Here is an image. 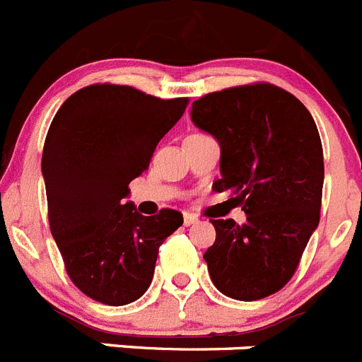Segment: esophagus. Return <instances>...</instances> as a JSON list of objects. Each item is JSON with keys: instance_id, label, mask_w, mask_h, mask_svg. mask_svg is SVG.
I'll return each instance as SVG.
<instances>
[{"instance_id": "1", "label": "esophagus", "mask_w": 362, "mask_h": 362, "mask_svg": "<svg viewBox=\"0 0 362 362\" xmlns=\"http://www.w3.org/2000/svg\"><path fill=\"white\" fill-rule=\"evenodd\" d=\"M197 221H199V219H197V216H194V214H190V212H185V216H183V223L187 225H194V223H197Z\"/></svg>"}]
</instances>
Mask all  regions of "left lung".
<instances>
[{
    "mask_svg": "<svg viewBox=\"0 0 362 362\" xmlns=\"http://www.w3.org/2000/svg\"><path fill=\"white\" fill-rule=\"evenodd\" d=\"M192 120L218 139L216 192L242 205L247 221L211 219L216 242L203 255L212 282L236 300L280 291L319 225L324 157L317 124L295 95L269 82L209 93Z\"/></svg>",
    "mask_w": 362,
    "mask_h": 362,
    "instance_id": "obj_1",
    "label": "left lung"
}]
</instances>
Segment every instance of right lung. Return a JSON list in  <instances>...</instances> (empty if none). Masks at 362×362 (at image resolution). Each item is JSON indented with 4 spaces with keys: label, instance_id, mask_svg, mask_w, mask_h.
Wrapping results in <instances>:
<instances>
[{
    "label": "right lung",
    "instance_id": "1",
    "mask_svg": "<svg viewBox=\"0 0 362 362\" xmlns=\"http://www.w3.org/2000/svg\"><path fill=\"white\" fill-rule=\"evenodd\" d=\"M187 106V97L91 84L73 93L49 126L42 156L49 227L71 282L93 300L141 298L160 243L183 225L174 209L148 218L122 199Z\"/></svg>",
    "mask_w": 362,
    "mask_h": 362
}]
</instances>
